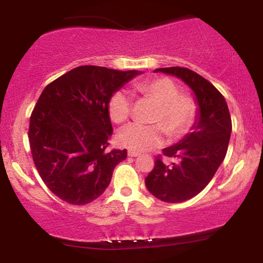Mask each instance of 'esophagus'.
Here are the masks:
<instances>
[{
  "instance_id": "34e87169",
  "label": "esophagus",
  "mask_w": 263,
  "mask_h": 263,
  "mask_svg": "<svg viewBox=\"0 0 263 263\" xmlns=\"http://www.w3.org/2000/svg\"><path fill=\"white\" fill-rule=\"evenodd\" d=\"M137 156H140V153L136 152V151H132V149L128 151V157H137Z\"/></svg>"
}]
</instances>
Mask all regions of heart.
<instances>
[{
  "instance_id": "1",
  "label": "heart",
  "mask_w": 263,
  "mask_h": 263,
  "mask_svg": "<svg viewBox=\"0 0 263 263\" xmlns=\"http://www.w3.org/2000/svg\"><path fill=\"white\" fill-rule=\"evenodd\" d=\"M134 90L158 105L153 117V121L158 123L126 126L119 134L120 144L132 151L144 152L161 146L165 138V129L171 137H179L188 131L195 116V104L189 96L180 95L173 81L167 78H156L136 84ZM107 107L114 122H125L131 115L132 107L128 91L121 89L114 92Z\"/></svg>"
}]
</instances>
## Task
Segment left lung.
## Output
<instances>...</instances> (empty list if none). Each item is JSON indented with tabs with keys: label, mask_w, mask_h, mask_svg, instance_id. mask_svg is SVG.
I'll return each mask as SVG.
<instances>
[{
	"label": "left lung",
	"mask_w": 263,
	"mask_h": 263,
	"mask_svg": "<svg viewBox=\"0 0 263 263\" xmlns=\"http://www.w3.org/2000/svg\"><path fill=\"white\" fill-rule=\"evenodd\" d=\"M155 73L173 75L195 95L198 108L192 131L178 143L163 149L177 162L164 164L157 157L147 176V189L165 203H182L199 194L215 176L228 152L231 117L224 96L210 81L186 68L156 69Z\"/></svg>",
	"instance_id": "obj_1"
}]
</instances>
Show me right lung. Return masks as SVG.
I'll return each mask as SVG.
<instances>
[{
    "label": "right lung",
    "instance_id": "add662e5",
    "mask_svg": "<svg viewBox=\"0 0 263 263\" xmlns=\"http://www.w3.org/2000/svg\"><path fill=\"white\" fill-rule=\"evenodd\" d=\"M142 74L105 66L74 68L39 96L29 121L28 138L33 161L45 185L73 205L99 198L126 159L127 151H107L112 135L108 101Z\"/></svg>",
    "mask_w": 263,
    "mask_h": 263
}]
</instances>
